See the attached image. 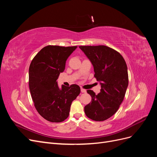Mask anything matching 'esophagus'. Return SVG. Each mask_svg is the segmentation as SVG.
<instances>
[{"instance_id":"1","label":"esophagus","mask_w":157,"mask_h":157,"mask_svg":"<svg viewBox=\"0 0 157 157\" xmlns=\"http://www.w3.org/2000/svg\"><path fill=\"white\" fill-rule=\"evenodd\" d=\"M80 90H81V92H82V93H86V90L85 89L82 88H81V89H80Z\"/></svg>"}]
</instances>
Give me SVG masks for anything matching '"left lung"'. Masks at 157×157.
<instances>
[{
    "label": "left lung",
    "mask_w": 157,
    "mask_h": 157,
    "mask_svg": "<svg viewBox=\"0 0 157 157\" xmlns=\"http://www.w3.org/2000/svg\"><path fill=\"white\" fill-rule=\"evenodd\" d=\"M92 63L94 77L101 85L96 95L87 90L92 101L84 107L86 115L95 121H103L115 114L124 99L128 86L127 65L123 57L106 46H79Z\"/></svg>",
    "instance_id": "1"
}]
</instances>
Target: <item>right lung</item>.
<instances>
[{
  "instance_id": "add662e5",
  "label": "right lung",
  "mask_w": 157,
  "mask_h": 157,
  "mask_svg": "<svg viewBox=\"0 0 157 157\" xmlns=\"http://www.w3.org/2000/svg\"><path fill=\"white\" fill-rule=\"evenodd\" d=\"M77 46H47L38 53L29 66V86L35 107L44 119L61 122L69 117L73 101L80 92L77 84L58 86V79L66 61Z\"/></svg>"
}]
</instances>
